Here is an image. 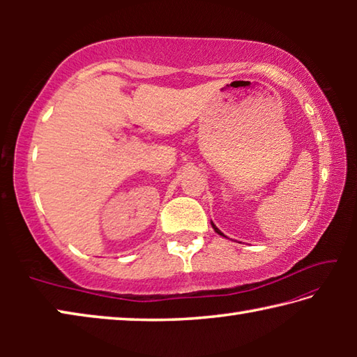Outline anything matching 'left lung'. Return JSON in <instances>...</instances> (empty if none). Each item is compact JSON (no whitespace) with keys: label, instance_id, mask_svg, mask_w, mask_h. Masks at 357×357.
Here are the masks:
<instances>
[{"label":"left lung","instance_id":"left-lung-1","mask_svg":"<svg viewBox=\"0 0 357 357\" xmlns=\"http://www.w3.org/2000/svg\"><path fill=\"white\" fill-rule=\"evenodd\" d=\"M211 225H213V228H214V231H215L217 234H220V236H223V238H227V236H225V234H223V233L220 231V229H219V228H217V227L214 225V223H213V222H211Z\"/></svg>","mask_w":357,"mask_h":357}]
</instances>
